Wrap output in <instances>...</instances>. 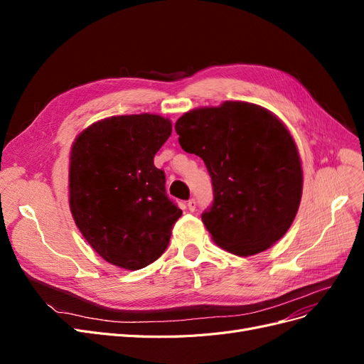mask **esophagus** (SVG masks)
<instances>
[{
    "instance_id": "esophagus-1",
    "label": "esophagus",
    "mask_w": 364,
    "mask_h": 364,
    "mask_svg": "<svg viewBox=\"0 0 364 364\" xmlns=\"http://www.w3.org/2000/svg\"><path fill=\"white\" fill-rule=\"evenodd\" d=\"M186 206H188L190 211H196V206H197V202L194 199H190L188 202H186Z\"/></svg>"
}]
</instances>
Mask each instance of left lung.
Returning <instances> with one entry per match:
<instances>
[{"label":"left lung","instance_id":"left-lung-1","mask_svg":"<svg viewBox=\"0 0 364 364\" xmlns=\"http://www.w3.org/2000/svg\"><path fill=\"white\" fill-rule=\"evenodd\" d=\"M174 129L211 176L214 200L202 222L215 243L247 257L281 240L302 196L301 159L281 121L257 105L226 102L185 114Z\"/></svg>","mask_w":364,"mask_h":364}]
</instances>
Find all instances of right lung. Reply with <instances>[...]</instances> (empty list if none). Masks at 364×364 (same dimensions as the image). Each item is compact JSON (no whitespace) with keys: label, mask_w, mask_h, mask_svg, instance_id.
Masks as SVG:
<instances>
[{"label":"right lung","mask_w":364,"mask_h":364,"mask_svg":"<svg viewBox=\"0 0 364 364\" xmlns=\"http://www.w3.org/2000/svg\"><path fill=\"white\" fill-rule=\"evenodd\" d=\"M171 135L159 115L98 121L75 139L70 162V206L91 247L114 266L138 270L156 261L182 215L165 191L153 158Z\"/></svg>","instance_id":"obj_1"}]
</instances>
